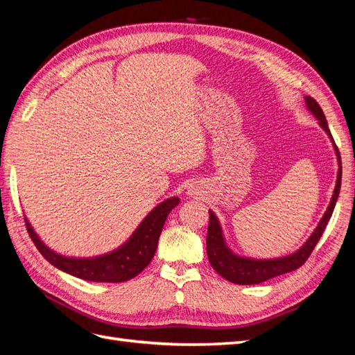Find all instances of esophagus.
I'll list each match as a JSON object with an SVG mask.
<instances>
[{
  "label": "esophagus",
  "instance_id": "obj_1",
  "mask_svg": "<svg viewBox=\"0 0 355 355\" xmlns=\"http://www.w3.org/2000/svg\"><path fill=\"white\" fill-rule=\"evenodd\" d=\"M197 191H198V188H197V185L194 184V185H191V187L188 188V194H189V196H196Z\"/></svg>",
  "mask_w": 355,
  "mask_h": 355
}]
</instances>
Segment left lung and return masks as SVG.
Masks as SVG:
<instances>
[{
  "mask_svg": "<svg viewBox=\"0 0 355 355\" xmlns=\"http://www.w3.org/2000/svg\"><path fill=\"white\" fill-rule=\"evenodd\" d=\"M308 110L315 115L318 120L320 125L324 128L326 133L330 136L333 141L331 133L329 130L327 120L323 114V110L320 108V105L317 103L315 99L311 98V96H306L305 98ZM335 144V142H333ZM336 149V155L339 161V171H338V180H336V187L335 192H333V197L330 200L329 207L324 213V216L321 218L318 227L313 232V235L306 240V243L300 247V249L292 254L284 256V257H278V259H247V257H240L237 254H234L228 245L225 244L223 235H222V228L219 225V220L216 218V214L209 210L210 214V220H209V228H207V257L209 262L213 266V270L216 271L219 275L223 278H227L228 282L235 283V284H257L270 280L272 277L282 275L290 271L297 270L299 266H302L309 254L313 253L315 249V245L318 240L323 235L327 222L331 218L333 209L336 206V200L339 196V189H340V179H342V161H340V154L339 149L335 145Z\"/></svg>",
  "mask_w": 355,
  "mask_h": 355,
  "instance_id": "1",
  "label": "left lung"
}]
</instances>
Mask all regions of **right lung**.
<instances>
[{"label":"right lung","mask_w":355,"mask_h":355,"mask_svg":"<svg viewBox=\"0 0 355 355\" xmlns=\"http://www.w3.org/2000/svg\"><path fill=\"white\" fill-rule=\"evenodd\" d=\"M179 204L178 197H171L148 214V216L139 225L135 234L127 243H124L120 249H116L108 254L92 259H75V257H65L55 252H51L47 245H44L38 235L32 230L28 219L25 225L31 240L37 245L38 252L46 257L53 265L59 268L60 271L68 272L81 280L99 282V283H121L141 274L145 268L153 261L155 254L158 239L161 230L168 213Z\"/></svg>","instance_id":"obj_1"}]
</instances>
